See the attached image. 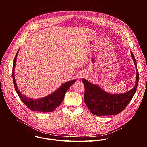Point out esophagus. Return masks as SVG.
<instances>
[{
    "instance_id": "1",
    "label": "esophagus",
    "mask_w": 147,
    "mask_h": 147,
    "mask_svg": "<svg viewBox=\"0 0 147 147\" xmlns=\"http://www.w3.org/2000/svg\"><path fill=\"white\" fill-rule=\"evenodd\" d=\"M86 76V74L85 73H82L81 75H80V78H84V77H85Z\"/></svg>"
}]
</instances>
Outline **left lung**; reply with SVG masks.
<instances>
[{
  "label": "left lung",
  "mask_w": 147,
  "mask_h": 147,
  "mask_svg": "<svg viewBox=\"0 0 147 147\" xmlns=\"http://www.w3.org/2000/svg\"><path fill=\"white\" fill-rule=\"evenodd\" d=\"M131 55L136 68V84L131 90L123 94H111L103 90L98 85H94L83 78L84 85V101L87 107L93 115L96 116H109L117 115L123 111L135 94L139 78L137 63L133 52Z\"/></svg>",
  "instance_id": "left-lung-1"
}]
</instances>
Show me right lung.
Wrapping results in <instances>:
<instances>
[{
    "instance_id": "right-lung-1",
    "label": "right lung",
    "mask_w": 147,
    "mask_h": 147,
    "mask_svg": "<svg viewBox=\"0 0 147 147\" xmlns=\"http://www.w3.org/2000/svg\"><path fill=\"white\" fill-rule=\"evenodd\" d=\"M18 51H17L14 59L12 71L14 88L18 96L26 105L32 111H38L40 112H53L55 108H56L61 104L65 98L66 92L70 87V86H71L76 81V80H73L72 81L66 82L65 83L63 84L57 90H56L53 93L40 99H31L25 95H23L18 89L14 77V69Z\"/></svg>"
}]
</instances>
